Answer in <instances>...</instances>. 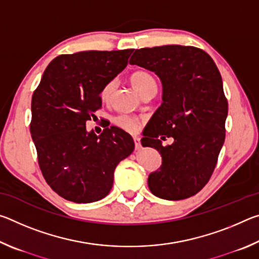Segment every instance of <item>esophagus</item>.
Segmentation results:
<instances>
[{"label": "esophagus", "instance_id": "obj_1", "mask_svg": "<svg viewBox=\"0 0 259 259\" xmlns=\"http://www.w3.org/2000/svg\"><path fill=\"white\" fill-rule=\"evenodd\" d=\"M134 142H135L136 150H139V148H140V139L137 137V136H135V137H134Z\"/></svg>", "mask_w": 259, "mask_h": 259}]
</instances>
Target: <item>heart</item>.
Segmentation results:
<instances>
[{
	"label": "heart",
	"instance_id": "obj_1",
	"mask_svg": "<svg viewBox=\"0 0 259 259\" xmlns=\"http://www.w3.org/2000/svg\"><path fill=\"white\" fill-rule=\"evenodd\" d=\"M131 84L136 89V91L143 96L144 94L148 93L151 90H155L156 91V82L154 80L150 73L144 72V71H138L134 73L131 75ZM114 88H115V82L111 81L108 82L106 85L103 88L102 93H100V97H102L103 100H108L111 95L113 93ZM114 123L116 125H119L120 128L124 129L129 133H135L136 130L138 129L139 125V120L137 117L131 116V115H126V114H123V115H119L114 119Z\"/></svg>",
	"mask_w": 259,
	"mask_h": 259
}]
</instances>
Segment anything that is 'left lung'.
<instances>
[{
  "mask_svg": "<svg viewBox=\"0 0 259 259\" xmlns=\"http://www.w3.org/2000/svg\"><path fill=\"white\" fill-rule=\"evenodd\" d=\"M129 63L154 72L162 83L163 103L142 138L162 156L148 176L150 191L174 201L195 195L211 177L225 140L229 105L221 73L207 52L177 45L136 50ZM165 137L174 138L171 146H163Z\"/></svg>",
  "mask_w": 259,
  "mask_h": 259,
  "instance_id": "8db88e82",
  "label": "left lung"
}]
</instances>
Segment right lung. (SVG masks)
Wrapping results in <instances>:
<instances>
[{
    "mask_svg": "<svg viewBox=\"0 0 259 259\" xmlns=\"http://www.w3.org/2000/svg\"><path fill=\"white\" fill-rule=\"evenodd\" d=\"M133 51L58 56L34 91L30 135L43 177L61 198L75 203L104 199L116 165L134 151L133 137L117 126L99 136L85 128L102 107L103 88L126 67Z\"/></svg>",
    "mask_w": 259,
    "mask_h": 259,
    "instance_id": "obj_1",
    "label": "right lung"
}]
</instances>
